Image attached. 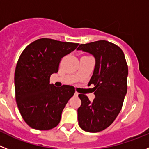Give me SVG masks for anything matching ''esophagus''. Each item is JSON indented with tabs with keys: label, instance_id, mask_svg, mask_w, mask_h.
I'll list each match as a JSON object with an SVG mask.
<instances>
[{
	"label": "esophagus",
	"instance_id": "34e87169",
	"mask_svg": "<svg viewBox=\"0 0 149 149\" xmlns=\"http://www.w3.org/2000/svg\"><path fill=\"white\" fill-rule=\"evenodd\" d=\"M78 94H79V93H77V92H75V93H74V95H75V96L78 95Z\"/></svg>",
	"mask_w": 149,
	"mask_h": 149
}]
</instances>
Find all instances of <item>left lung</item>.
Here are the masks:
<instances>
[{"mask_svg":"<svg viewBox=\"0 0 149 149\" xmlns=\"http://www.w3.org/2000/svg\"><path fill=\"white\" fill-rule=\"evenodd\" d=\"M77 50L91 54L95 59L88 84H94L95 98L90 101L86 95H78L81 100L77 109L79 126L87 132H99L114 122L122 107L127 89V63L122 50L107 41L81 44Z\"/></svg>","mask_w":149,"mask_h":149,"instance_id":"left-lung-1","label":"left lung"}]
</instances>
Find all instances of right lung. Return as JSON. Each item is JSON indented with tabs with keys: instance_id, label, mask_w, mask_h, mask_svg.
I'll return each mask as SVG.
<instances>
[{
	"instance_id": "obj_1",
	"label": "right lung",
	"mask_w": 149,
	"mask_h": 149,
	"mask_svg": "<svg viewBox=\"0 0 149 149\" xmlns=\"http://www.w3.org/2000/svg\"><path fill=\"white\" fill-rule=\"evenodd\" d=\"M78 45L42 38L22 51L15 71V100L30 127L47 131L60 123L62 112L75 90L69 85L56 87L50 84V77L58 72L63 56Z\"/></svg>"
}]
</instances>
